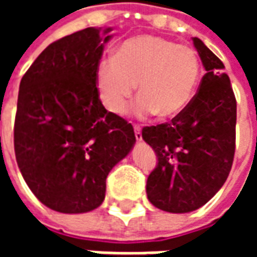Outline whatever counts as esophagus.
I'll return each mask as SVG.
<instances>
[{"mask_svg":"<svg viewBox=\"0 0 257 257\" xmlns=\"http://www.w3.org/2000/svg\"><path fill=\"white\" fill-rule=\"evenodd\" d=\"M135 138L138 142H142V129L138 125H135Z\"/></svg>","mask_w":257,"mask_h":257,"instance_id":"obj_1","label":"esophagus"}]
</instances>
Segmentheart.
Masks as SVG:
<instances>
[{
  "label": "heart",
  "instance_id": "obj_1",
  "mask_svg": "<svg viewBox=\"0 0 257 257\" xmlns=\"http://www.w3.org/2000/svg\"><path fill=\"white\" fill-rule=\"evenodd\" d=\"M201 78V62L193 48L156 36L123 41L97 64L95 82L107 111L122 114L138 84L139 97L131 112L145 118H173L186 110Z\"/></svg>",
  "mask_w": 257,
  "mask_h": 257
}]
</instances>
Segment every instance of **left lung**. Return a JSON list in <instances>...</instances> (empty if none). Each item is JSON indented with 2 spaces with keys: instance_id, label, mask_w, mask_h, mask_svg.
Returning a JSON list of instances; mask_svg holds the SVG:
<instances>
[{
  "instance_id": "1",
  "label": "left lung",
  "mask_w": 257,
  "mask_h": 257,
  "mask_svg": "<svg viewBox=\"0 0 257 257\" xmlns=\"http://www.w3.org/2000/svg\"><path fill=\"white\" fill-rule=\"evenodd\" d=\"M193 42L206 71L198 92L172 122L142 131L158 158L147 179V198L171 213L206 204L226 182L235 151L237 101L230 78L204 42L197 37Z\"/></svg>"
}]
</instances>
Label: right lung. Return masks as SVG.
<instances>
[{"instance_id": "1", "label": "right lung", "mask_w": 257, "mask_h": 257, "mask_svg": "<svg viewBox=\"0 0 257 257\" xmlns=\"http://www.w3.org/2000/svg\"><path fill=\"white\" fill-rule=\"evenodd\" d=\"M111 27H88L51 44L20 81L15 156L42 204L60 213L100 206L106 179L136 143L134 126L107 111L95 74Z\"/></svg>"}]
</instances>
